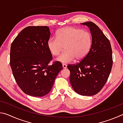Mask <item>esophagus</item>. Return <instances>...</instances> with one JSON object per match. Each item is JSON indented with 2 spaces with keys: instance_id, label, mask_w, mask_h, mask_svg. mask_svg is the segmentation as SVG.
<instances>
[{
  "instance_id": "1",
  "label": "esophagus",
  "mask_w": 123,
  "mask_h": 123,
  "mask_svg": "<svg viewBox=\"0 0 123 123\" xmlns=\"http://www.w3.org/2000/svg\"><path fill=\"white\" fill-rule=\"evenodd\" d=\"M62 67H63V68H64V69H66V68H67V64L63 63L62 64Z\"/></svg>"
}]
</instances>
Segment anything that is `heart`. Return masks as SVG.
<instances>
[{"instance_id":"b5f03b06","label":"heart","mask_w":123,"mask_h":123,"mask_svg":"<svg viewBox=\"0 0 123 123\" xmlns=\"http://www.w3.org/2000/svg\"><path fill=\"white\" fill-rule=\"evenodd\" d=\"M92 43L90 32L74 27H66L60 29L56 33V38L51 37L47 43L49 52L53 56H57L63 50L64 52L57 58L62 63H69L75 58L81 60L89 53Z\"/></svg>"}]
</instances>
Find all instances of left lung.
Instances as JSON below:
<instances>
[{"label": "left lung", "instance_id": "obj_1", "mask_svg": "<svg viewBox=\"0 0 123 123\" xmlns=\"http://www.w3.org/2000/svg\"><path fill=\"white\" fill-rule=\"evenodd\" d=\"M90 29L92 43L89 53L76 64H69L70 82L79 94L92 96L99 93L106 82L113 64L111 43L96 24L82 23Z\"/></svg>", "mask_w": 123, "mask_h": 123}]
</instances>
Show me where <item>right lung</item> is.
Here are the masks:
<instances>
[{
    "label": "right lung",
    "instance_id": "right-lung-1",
    "mask_svg": "<svg viewBox=\"0 0 123 123\" xmlns=\"http://www.w3.org/2000/svg\"><path fill=\"white\" fill-rule=\"evenodd\" d=\"M51 33L47 26H29L12 42L10 66L18 86L25 94L43 97L53 87L62 69L59 61L49 64L53 56L47 46Z\"/></svg>",
    "mask_w": 123,
    "mask_h": 123
}]
</instances>
